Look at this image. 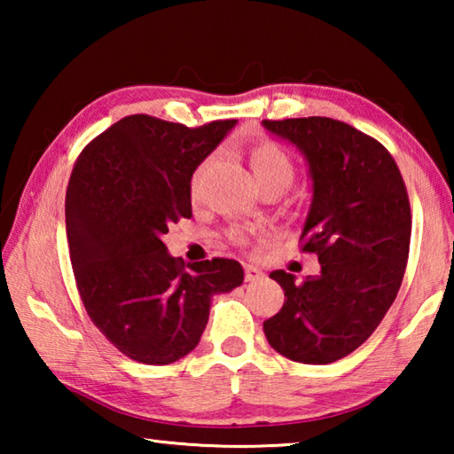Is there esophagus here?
Here are the masks:
<instances>
[{
	"label": "esophagus",
	"instance_id": "1",
	"mask_svg": "<svg viewBox=\"0 0 454 454\" xmlns=\"http://www.w3.org/2000/svg\"><path fill=\"white\" fill-rule=\"evenodd\" d=\"M244 276H246V282H256V280H262L264 278V272L256 268L254 264H246L244 266Z\"/></svg>",
	"mask_w": 454,
	"mask_h": 454
}]
</instances>
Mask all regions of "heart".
Wrapping results in <instances>:
<instances>
[{
    "label": "heart",
    "mask_w": 454,
    "mask_h": 454,
    "mask_svg": "<svg viewBox=\"0 0 454 454\" xmlns=\"http://www.w3.org/2000/svg\"><path fill=\"white\" fill-rule=\"evenodd\" d=\"M250 162H252V172H254V178L256 182L260 180H282V182H290L292 180V162L290 158L284 153V150H280L276 144H262L254 148L250 156ZM202 172H204V166L200 168V170L194 174V180H192V194L198 196L200 192V182H202ZM230 238H232L234 242H244V232L240 230H232L230 232Z\"/></svg>",
    "instance_id": "1"
}]
</instances>
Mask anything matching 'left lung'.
Wrapping results in <instances>:
<instances>
[{
  "label": "left lung",
  "instance_id": "1",
  "mask_svg": "<svg viewBox=\"0 0 454 454\" xmlns=\"http://www.w3.org/2000/svg\"><path fill=\"white\" fill-rule=\"evenodd\" d=\"M262 126L309 166L312 198L301 240L320 262L304 282L270 272L286 301L264 334L294 363H334L374 333L398 294L411 244L409 194L387 148L344 121L312 116Z\"/></svg>",
  "mask_w": 454,
  "mask_h": 454
}]
</instances>
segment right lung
Returning <instances> with one entry per match:
<instances>
[{
	"instance_id": "obj_1",
	"label": "right lung",
	"mask_w": 454,
	"mask_h": 454,
	"mask_svg": "<svg viewBox=\"0 0 454 454\" xmlns=\"http://www.w3.org/2000/svg\"><path fill=\"white\" fill-rule=\"evenodd\" d=\"M236 120L186 128L144 114L110 126L80 153L66 192V232L82 302L126 356L172 364L200 342L216 294L240 286V262L168 254V226L192 216V174Z\"/></svg>"
}]
</instances>
